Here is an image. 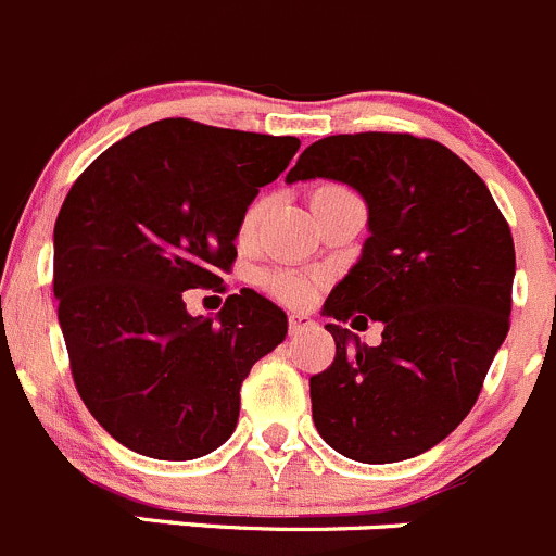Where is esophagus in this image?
<instances>
[{"mask_svg":"<svg viewBox=\"0 0 556 556\" xmlns=\"http://www.w3.org/2000/svg\"><path fill=\"white\" fill-rule=\"evenodd\" d=\"M309 328H315V320L309 315H304V312H293L290 315V333H304Z\"/></svg>","mask_w":556,"mask_h":556,"instance_id":"esophagus-1","label":"esophagus"}]
</instances>
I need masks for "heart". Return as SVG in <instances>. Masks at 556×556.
Segmentation results:
<instances>
[{
	"instance_id": "heart-1",
	"label": "heart",
	"mask_w": 556,
	"mask_h": 556,
	"mask_svg": "<svg viewBox=\"0 0 556 556\" xmlns=\"http://www.w3.org/2000/svg\"><path fill=\"white\" fill-rule=\"evenodd\" d=\"M333 190H342V187H320V190H315L312 201L320 195H326V192H333ZM266 214H268V198H257V201H252L250 208L244 212V219H241V236L247 239V236L255 233L257 225L266 219ZM271 288H274V293L282 295V299H288V301H306L312 295L309 279L301 277V274H290V271L274 274Z\"/></svg>"
}]
</instances>
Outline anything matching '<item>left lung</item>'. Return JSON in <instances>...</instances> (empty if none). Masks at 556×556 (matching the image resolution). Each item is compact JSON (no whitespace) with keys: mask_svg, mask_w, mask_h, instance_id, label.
<instances>
[{"mask_svg":"<svg viewBox=\"0 0 556 556\" xmlns=\"http://www.w3.org/2000/svg\"><path fill=\"white\" fill-rule=\"evenodd\" d=\"M309 179L353 187L369 212L361 257L323 304L337 355L309 380L312 421L353 462L413 459L465 421L508 337L514 236L481 176L427 138L331 135L285 181ZM355 311L383 323L377 349L336 323Z\"/></svg>","mask_w":556,"mask_h":556,"instance_id":"1","label":"left lung"}]
</instances>
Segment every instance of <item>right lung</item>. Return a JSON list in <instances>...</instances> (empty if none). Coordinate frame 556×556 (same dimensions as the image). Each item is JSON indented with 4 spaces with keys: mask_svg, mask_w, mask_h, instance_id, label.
I'll use <instances>...</instances> for the list:
<instances>
[{
    "mask_svg": "<svg viewBox=\"0 0 556 556\" xmlns=\"http://www.w3.org/2000/svg\"><path fill=\"white\" fill-rule=\"evenodd\" d=\"M301 141L163 118L100 154L53 225V295L70 369L97 424L135 454L187 462L239 424L241 382L288 333L250 288L217 317L185 290L217 288L241 219Z\"/></svg>",
    "mask_w": 556,
    "mask_h": 556,
    "instance_id": "obj_1",
    "label": "right lung"
}]
</instances>
